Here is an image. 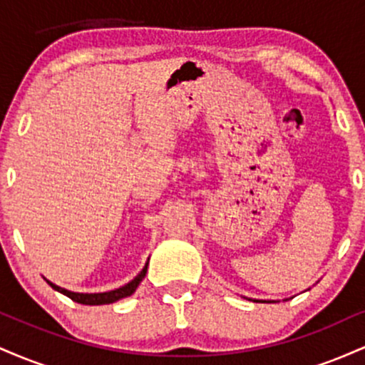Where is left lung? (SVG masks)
<instances>
[{"label": "left lung", "instance_id": "1", "mask_svg": "<svg viewBox=\"0 0 365 365\" xmlns=\"http://www.w3.org/2000/svg\"><path fill=\"white\" fill-rule=\"evenodd\" d=\"M254 302H271V300H254Z\"/></svg>", "mask_w": 365, "mask_h": 365}]
</instances>
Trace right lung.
<instances>
[{
	"label": "right lung",
	"mask_w": 365,
	"mask_h": 365,
	"mask_svg": "<svg viewBox=\"0 0 365 365\" xmlns=\"http://www.w3.org/2000/svg\"><path fill=\"white\" fill-rule=\"evenodd\" d=\"M148 264L149 261L145 262L144 269L140 271L139 274L135 276V278L132 279V282L125 284V287H120L116 288V290H111V292H103V293H77V292H70V290H65V288L58 287V284H54L51 282H48L51 284V288H54L56 292L63 293V295H66L68 299H72L73 302H78V304H83V305H104V304H113L116 302V300L120 299H125V297H130L133 292L137 290V287H139L142 279H144L145 273H148Z\"/></svg>",
	"instance_id": "add662e5"
}]
</instances>
